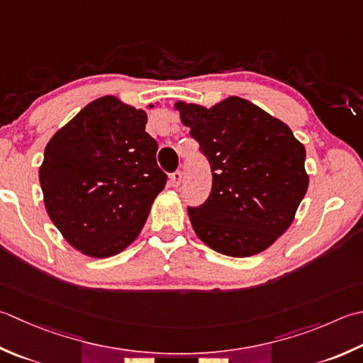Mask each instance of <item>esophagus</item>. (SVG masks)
<instances>
[{
  "mask_svg": "<svg viewBox=\"0 0 363 363\" xmlns=\"http://www.w3.org/2000/svg\"><path fill=\"white\" fill-rule=\"evenodd\" d=\"M181 181H182V173L177 169L172 176H169V182H172L173 187H179L181 186Z\"/></svg>",
  "mask_w": 363,
  "mask_h": 363,
  "instance_id": "1",
  "label": "esophagus"
}]
</instances>
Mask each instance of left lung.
Masks as SVG:
<instances>
[{
  "label": "left lung",
  "mask_w": 363,
  "mask_h": 363,
  "mask_svg": "<svg viewBox=\"0 0 363 363\" xmlns=\"http://www.w3.org/2000/svg\"><path fill=\"white\" fill-rule=\"evenodd\" d=\"M174 108L211 163V195L189 208L196 236L234 258L266 250L307 194L303 145L285 123L236 96L211 108L186 102Z\"/></svg>",
  "instance_id": "8db88e82"
}]
</instances>
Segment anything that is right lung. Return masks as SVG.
I'll use <instances>...</instances> for the list:
<instances>
[{
    "label": "right lung",
    "mask_w": 363,
    "mask_h": 363,
    "mask_svg": "<svg viewBox=\"0 0 363 363\" xmlns=\"http://www.w3.org/2000/svg\"><path fill=\"white\" fill-rule=\"evenodd\" d=\"M152 106V105H149ZM145 110L104 96L88 104L48 141L39 181L44 204L67 242L91 258H108L138 238L167 174Z\"/></svg>",
    "instance_id": "1"
}]
</instances>
